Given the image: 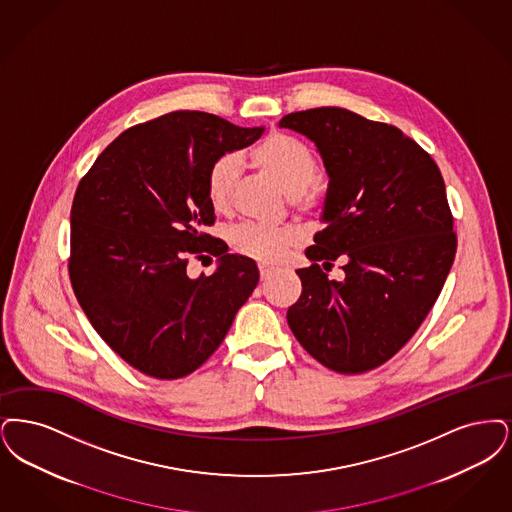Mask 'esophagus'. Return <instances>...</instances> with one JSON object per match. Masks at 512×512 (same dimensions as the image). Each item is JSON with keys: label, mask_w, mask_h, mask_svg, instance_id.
Returning a JSON list of instances; mask_svg holds the SVG:
<instances>
[{"label": "esophagus", "mask_w": 512, "mask_h": 512, "mask_svg": "<svg viewBox=\"0 0 512 512\" xmlns=\"http://www.w3.org/2000/svg\"><path fill=\"white\" fill-rule=\"evenodd\" d=\"M271 275H273V269H271V267L260 266V277H262V281H267Z\"/></svg>", "instance_id": "1"}]
</instances>
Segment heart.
<instances>
[{"mask_svg": "<svg viewBox=\"0 0 512 512\" xmlns=\"http://www.w3.org/2000/svg\"><path fill=\"white\" fill-rule=\"evenodd\" d=\"M248 158L256 168L281 185L296 208L308 210L317 204V195L310 185L317 178L319 162L304 141L294 135L271 132L250 149ZM239 176L241 160L237 155H222L210 164L206 174V195L214 210L223 212L229 208ZM227 241L245 258L260 264H277L287 256L290 246L298 243V233L294 229H275L246 222L231 227Z\"/></svg>", "mask_w": 512, "mask_h": 512, "instance_id": "heart-1", "label": "heart"}]
</instances>
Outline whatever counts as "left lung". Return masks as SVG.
<instances>
[{"label": "left lung", "instance_id": "8db88e82", "mask_svg": "<svg viewBox=\"0 0 512 512\" xmlns=\"http://www.w3.org/2000/svg\"><path fill=\"white\" fill-rule=\"evenodd\" d=\"M281 128L306 135L329 187L312 266L287 312L304 350L342 375L396 356L432 310L453 266L457 237L440 168L413 139L340 107L290 112ZM345 260V279L322 271Z\"/></svg>", "mask_w": 512, "mask_h": 512}]
</instances>
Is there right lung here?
Returning a JSON list of instances; mask_svg holds the SVG:
<instances>
[{"label": "right lung", "instance_id": "add662e5", "mask_svg": "<svg viewBox=\"0 0 512 512\" xmlns=\"http://www.w3.org/2000/svg\"><path fill=\"white\" fill-rule=\"evenodd\" d=\"M262 134L208 112H168L118 135L76 189L72 289L93 329L143 375L199 369L258 285L256 262L229 254L204 227L216 220L210 164ZM208 253L217 271L191 280L188 260Z\"/></svg>", "mask_w": 512, "mask_h": 512}]
</instances>
